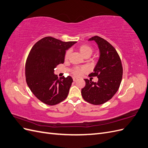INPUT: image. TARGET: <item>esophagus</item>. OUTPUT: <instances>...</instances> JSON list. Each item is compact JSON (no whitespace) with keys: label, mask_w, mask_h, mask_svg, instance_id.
I'll return each mask as SVG.
<instances>
[{"label":"esophagus","mask_w":148,"mask_h":148,"mask_svg":"<svg viewBox=\"0 0 148 148\" xmlns=\"http://www.w3.org/2000/svg\"><path fill=\"white\" fill-rule=\"evenodd\" d=\"M77 79H78V78H76V77H73V80L74 82H76V81H77Z\"/></svg>","instance_id":"1"}]
</instances>
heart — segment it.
<instances>
[{
	"label": "heart",
	"mask_w": 148,
	"mask_h": 148,
	"mask_svg": "<svg viewBox=\"0 0 148 148\" xmlns=\"http://www.w3.org/2000/svg\"><path fill=\"white\" fill-rule=\"evenodd\" d=\"M79 51L81 53V54L83 57H86V56H90L91 53H92V49L88 45H82L79 46ZM70 54V50L66 51L65 53V60H66L69 59V56ZM85 70L84 67H75L72 70V73L75 76H79L81 75L82 73H83Z\"/></svg>",
	"instance_id": "obj_1"
}]
</instances>
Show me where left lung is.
Listing matches in <instances>:
<instances>
[{"label": "left lung", "mask_w": 148, "mask_h": 148, "mask_svg": "<svg viewBox=\"0 0 148 148\" xmlns=\"http://www.w3.org/2000/svg\"><path fill=\"white\" fill-rule=\"evenodd\" d=\"M88 41H95L99 49V59L91 77H97V82L84 79L86 85L82 89L83 99L94 105L106 102L117 92L122 82L123 68L115 49L101 37L94 36Z\"/></svg>", "instance_id": "1"}]
</instances>
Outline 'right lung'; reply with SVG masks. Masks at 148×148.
<instances>
[{
  "label": "right lung",
  "instance_id": "right-lung-1",
  "mask_svg": "<svg viewBox=\"0 0 148 148\" xmlns=\"http://www.w3.org/2000/svg\"><path fill=\"white\" fill-rule=\"evenodd\" d=\"M75 43L48 36L39 40L30 51L25 65L26 81L31 92L44 104H57L68 96L73 79L70 76L58 78L54 69L64 63L66 51Z\"/></svg>",
  "mask_w": 148,
  "mask_h": 148
}]
</instances>
